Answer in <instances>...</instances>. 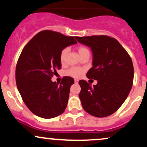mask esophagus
Segmentation results:
<instances>
[{
    "instance_id": "1",
    "label": "esophagus",
    "mask_w": 147,
    "mask_h": 147,
    "mask_svg": "<svg viewBox=\"0 0 147 147\" xmlns=\"http://www.w3.org/2000/svg\"><path fill=\"white\" fill-rule=\"evenodd\" d=\"M78 82H79V80H77V79H75V84H78Z\"/></svg>"
}]
</instances>
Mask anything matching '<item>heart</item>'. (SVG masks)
Instances as JSON below:
<instances>
[{
	"mask_svg": "<svg viewBox=\"0 0 147 147\" xmlns=\"http://www.w3.org/2000/svg\"><path fill=\"white\" fill-rule=\"evenodd\" d=\"M78 50L79 54L80 55V56H82L84 54L86 53H89V50L86 46H84V45H80V46L78 47L77 48ZM68 52V48H63V50L61 51L60 53V61L61 62H64V61L65 60V58H66L67 54ZM85 72V69L83 68H80V67H72L68 71L66 72V75L68 76H70V77H75V78H79L81 76L84 74V72Z\"/></svg>",
	"mask_w": 147,
	"mask_h": 147,
	"instance_id": "heart-1",
	"label": "heart"
}]
</instances>
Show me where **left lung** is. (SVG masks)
Masks as SVG:
<instances>
[{"instance_id": "left-lung-1", "label": "left lung", "mask_w": 147, "mask_h": 147, "mask_svg": "<svg viewBox=\"0 0 147 147\" xmlns=\"http://www.w3.org/2000/svg\"><path fill=\"white\" fill-rule=\"evenodd\" d=\"M75 38L92 50L93 66L86 76L97 81L93 86L84 80L79 82L82 106L95 117L111 115L122 105L132 88L134 69L131 57L111 36L95 35Z\"/></svg>"}]
</instances>
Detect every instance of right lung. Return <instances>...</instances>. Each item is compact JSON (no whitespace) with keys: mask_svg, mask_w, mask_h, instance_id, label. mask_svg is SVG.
Wrapping results in <instances>:
<instances>
[{"mask_svg":"<svg viewBox=\"0 0 147 147\" xmlns=\"http://www.w3.org/2000/svg\"><path fill=\"white\" fill-rule=\"evenodd\" d=\"M75 38L43 30L25 45L20 55L16 67V86L25 105L38 117H56L65 110L74 79L64 77L59 84L51 79L61 68V51L77 43Z\"/></svg>","mask_w":147,"mask_h":147,"instance_id":"1","label":"right lung"}]
</instances>
